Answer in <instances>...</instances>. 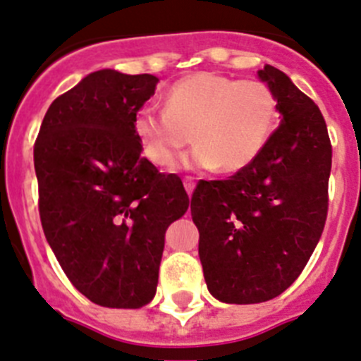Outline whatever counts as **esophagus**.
Instances as JSON below:
<instances>
[{"mask_svg":"<svg viewBox=\"0 0 361 361\" xmlns=\"http://www.w3.org/2000/svg\"><path fill=\"white\" fill-rule=\"evenodd\" d=\"M183 187H185V190H187V194L188 196H192V192H194V187H196V183H194V178H183Z\"/></svg>","mask_w":361,"mask_h":361,"instance_id":"esophagus-1","label":"esophagus"}]
</instances>
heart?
Masks as SVG:
<instances>
[{"instance_id": "1", "label": "heart", "mask_w": 361, "mask_h": 361, "mask_svg": "<svg viewBox=\"0 0 361 361\" xmlns=\"http://www.w3.org/2000/svg\"><path fill=\"white\" fill-rule=\"evenodd\" d=\"M277 115V99L261 80L197 71L169 87L164 111L136 113L133 129L144 157L157 167H171L192 140L188 167L239 173L264 151Z\"/></svg>"}]
</instances>
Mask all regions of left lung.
Listing matches in <instances>:
<instances>
[{
    "mask_svg": "<svg viewBox=\"0 0 361 361\" xmlns=\"http://www.w3.org/2000/svg\"><path fill=\"white\" fill-rule=\"evenodd\" d=\"M259 79L277 99L281 126L252 165L228 180H201L190 200L204 282L226 304H257L288 290L327 217L326 120L284 71L266 64Z\"/></svg>",
    "mask_w": 361,
    "mask_h": 361,
    "instance_id": "left-lung-1",
    "label": "left lung"
}]
</instances>
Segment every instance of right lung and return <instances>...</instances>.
I'll return each mask as SVG.
<instances>
[{
    "label": "right lung",
    "mask_w": 361,
    "mask_h": 361,
    "mask_svg": "<svg viewBox=\"0 0 361 361\" xmlns=\"http://www.w3.org/2000/svg\"><path fill=\"white\" fill-rule=\"evenodd\" d=\"M158 79L99 70L51 102L34 145L39 216L66 277L104 307L157 293L165 230L188 209L176 174L142 157L133 120Z\"/></svg>",
    "instance_id": "right-lung-1"
}]
</instances>
